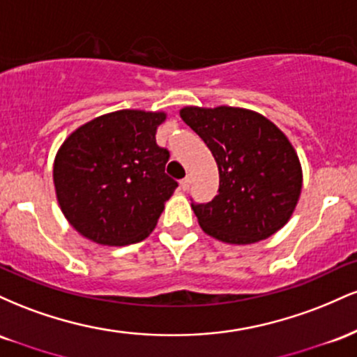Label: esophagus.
<instances>
[{
    "label": "esophagus",
    "mask_w": 357,
    "mask_h": 357,
    "mask_svg": "<svg viewBox=\"0 0 357 357\" xmlns=\"http://www.w3.org/2000/svg\"><path fill=\"white\" fill-rule=\"evenodd\" d=\"M190 184H191V176H190V174H188L186 178H184V179H181V181H179V186H181V190H183V191H186L188 188H190Z\"/></svg>",
    "instance_id": "esophagus-1"
}]
</instances>
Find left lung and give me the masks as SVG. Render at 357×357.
Masks as SVG:
<instances>
[{
    "label": "left lung",
    "instance_id": "left-lung-1",
    "mask_svg": "<svg viewBox=\"0 0 357 357\" xmlns=\"http://www.w3.org/2000/svg\"><path fill=\"white\" fill-rule=\"evenodd\" d=\"M179 116L218 165V195L191 204L203 231L225 243L250 245L280 230L302 190L301 161L285 134L261 114L228 105H190Z\"/></svg>",
    "mask_w": 357,
    "mask_h": 357
}]
</instances>
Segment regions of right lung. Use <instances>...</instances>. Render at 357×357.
Here are the masks:
<instances>
[{
  "mask_svg": "<svg viewBox=\"0 0 357 357\" xmlns=\"http://www.w3.org/2000/svg\"><path fill=\"white\" fill-rule=\"evenodd\" d=\"M165 112L117 110L80 126L53 162L60 210L85 238L137 243L154 230L178 183L165 173L169 151L155 144Z\"/></svg>",
  "mask_w": 357,
  "mask_h": 357,
  "instance_id": "right-lung-1",
  "label": "right lung"
}]
</instances>
